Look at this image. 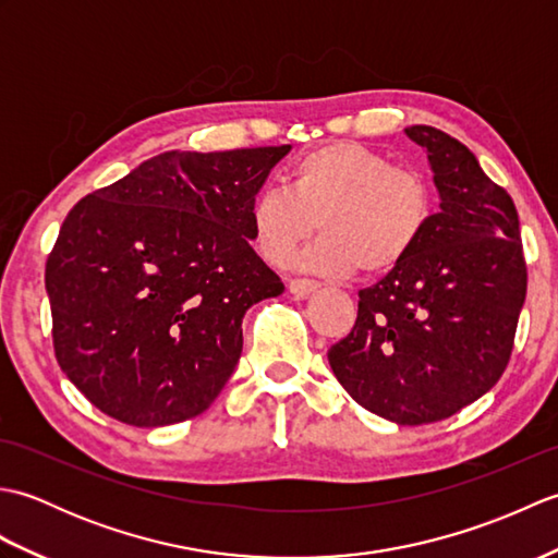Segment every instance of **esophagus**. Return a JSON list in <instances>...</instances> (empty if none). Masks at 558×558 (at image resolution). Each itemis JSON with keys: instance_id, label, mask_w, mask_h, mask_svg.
<instances>
[{"instance_id": "34e87169", "label": "esophagus", "mask_w": 558, "mask_h": 558, "mask_svg": "<svg viewBox=\"0 0 558 558\" xmlns=\"http://www.w3.org/2000/svg\"><path fill=\"white\" fill-rule=\"evenodd\" d=\"M288 290H290L292 298L304 300V298H310L312 292H316V290H318V282H314V280H304V278H298V280H290Z\"/></svg>"}]
</instances>
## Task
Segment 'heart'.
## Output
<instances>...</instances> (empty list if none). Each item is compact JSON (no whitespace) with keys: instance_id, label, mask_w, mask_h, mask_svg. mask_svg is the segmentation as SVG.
<instances>
[{"instance_id":"1","label":"heart","mask_w":558,"mask_h":558,"mask_svg":"<svg viewBox=\"0 0 558 558\" xmlns=\"http://www.w3.org/2000/svg\"><path fill=\"white\" fill-rule=\"evenodd\" d=\"M432 216L434 189L424 172L338 141L294 160L286 189H260L248 206V232L260 258L282 266L318 228L324 236L300 258L302 268L378 276L414 252Z\"/></svg>"}]
</instances>
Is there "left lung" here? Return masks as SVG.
<instances>
[{"label":"left lung","instance_id":"left-lung-1","mask_svg":"<svg viewBox=\"0 0 558 558\" xmlns=\"http://www.w3.org/2000/svg\"><path fill=\"white\" fill-rule=\"evenodd\" d=\"M438 213L400 266L360 290L348 338L328 350L342 388L396 424L446 420L499 381L525 304L527 268L513 198L468 146L414 124Z\"/></svg>","mask_w":558,"mask_h":558}]
</instances>
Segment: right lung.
<instances>
[{
    "mask_svg": "<svg viewBox=\"0 0 558 558\" xmlns=\"http://www.w3.org/2000/svg\"><path fill=\"white\" fill-rule=\"evenodd\" d=\"M288 153L168 150L69 210L45 266L54 354L100 412L168 426L218 398L246 310L286 290L248 206Z\"/></svg>",
    "mask_w": 558,
    "mask_h": 558,
    "instance_id": "1",
    "label": "right lung"
}]
</instances>
